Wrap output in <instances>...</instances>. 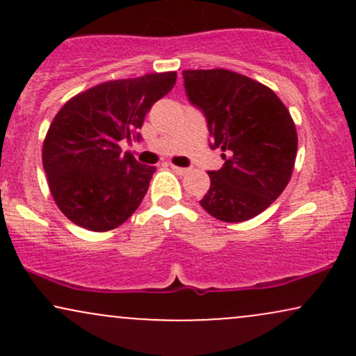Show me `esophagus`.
<instances>
[{"mask_svg": "<svg viewBox=\"0 0 356 356\" xmlns=\"http://www.w3.org/2000/svg\"><path fill=\"white\" fill-rule=\"evenodd\" d=\"M170 169H172L174 172L179 174V175H184V174L189 172V169H186V167H177V165H174V164H170Z\"/></svg>", "mask_w": 356, "mask_h": 356, "instance_id": "1", "label": "esophagus"}]
</instances>
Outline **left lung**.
Wrapping results in <instances>:
<instances>
[{
    "label": "left lung",
    "instance_id": "obj_1",
    "mask_svg": "<svg viewBox=\"0 0 356 356\" xmlns=\"http://www.w3.org/2000/svg\"><path fill=\"white\" fill-rule=\"evenodd\" d=\"M191 104L207 120L212 149L224 165L209 170L211 187L201 206L224 222L261 214L288 186L295 167L298 134L288 108L266 85L241 73L186 70Z\"/></svg>",
    "mask_w": 356,
    "mask_h": 356
}]
</instances>
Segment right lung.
Wrapping results in <instances>:
<instances>
[{
    "instance_id": "obj_1",
    "label": "right lung",
    "mask_w": 356,
    "mask_h": 356,
    "mask_svg": "<svg viewBox=\"0 0 356 356\" xmlns=\"http://www.w3.org/2000/svg\"><path fill=\"white\" fill-rule=\"evenodd\" d=\"M177 73L112 80L70 99L43 142V169L58 209L76 226L115 229L136 212L155 167L138 164L120 142L140 138L147 112L172 90Z\"/></svg>"
}]
</instances>
